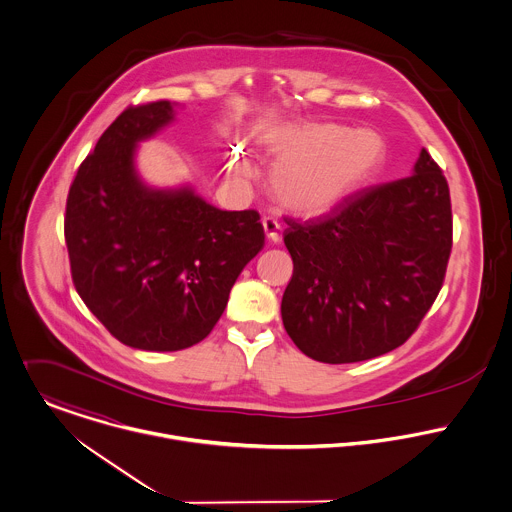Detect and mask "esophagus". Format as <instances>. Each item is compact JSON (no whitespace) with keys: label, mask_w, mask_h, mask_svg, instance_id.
<instances>
[{"label":"esophagus","mask_w":512,"mask_h":512,"mask_svg":"<svg viewBox=\"0 0 512 512\" xmlns=\"http://www.w3.org/2000/svg\"><path fill=\"white\" fill-rule=\"evenodd\" d=\"M262 226H264V232H266V238L270 242H280V232H282V224L274 217H264L262 219Z\"/></svg>","instance_id":"34e87169"}]
</instances>
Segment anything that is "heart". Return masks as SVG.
<instances>
[{"mask_svg": "<svg viewBox=\"0 0 512 512\" xmlns=\"http://www.w3.org/2000/svg\"><path fill=\"white\" fill-rule=\"evenodd\" d=\"M262 147L276 159L270 173L272 197L299 215H319L337 207L365 183L384 155L378 134L329 122L274 128L264 136ZM226 161L232 175H250L242 151L230 149Z\"/></svg>", "mask_w": 512, "mask_h": 512, "instance_id": "heart-1", "label": "heart"}]
</instances>
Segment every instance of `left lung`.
I'll use <instances>...</instances> for the list:
<instances>
[{
	"mask_svg": "<svg viewBox=\"0 0 512 512\" xmlns=\"http://www.w3.org/2000/svg\"><path fill=\"white\" fill-rule=\"evenodd\" d=\"M286 224L293 274L282 319L303 355L359 363L412 337L443 286L453 244L447 179L426 147L414 175Z\"/></svg>",
	"mask_w": 512,
	"mask_h": 512,
	"instance_id": "8db88e82",
	"label": "left lung"
}]
</instances>
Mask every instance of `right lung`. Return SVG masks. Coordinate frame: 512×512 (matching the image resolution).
<instances>
[{
  "mask_svg": "<svg viewBox=\"0 0 512 512\" xmlns=\"http://www.w3.org/2000/svg\"><path fill=\"white\" fill-rule=\"evenodd\" d=\"M171 120L167 100L128 106L80 163L67 197L74 288L112 337L142 351L203 341L264 248L256 211H220L187 187L140 181L136 144Z\"/></svg>",
  "mask_w": 512,
  "mask_h": 512,
  "instance_id": "1",
  "label": "right lung"
}]
</instances>
